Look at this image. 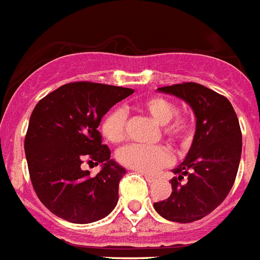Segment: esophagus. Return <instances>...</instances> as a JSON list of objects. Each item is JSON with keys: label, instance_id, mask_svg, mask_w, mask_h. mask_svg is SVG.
I'll list each match as a JSON object with an SVG mask.
<instances>
[{"label": "esophagus", "instance_id": "obj_1", "mask_svg": "<svg viewBox=\"0 0 260 260\" xmlns=\"http://www.w3.org/2000/svg\"><path fill=\"white\" fill-rule=\"evenodd\" d=\"M144 176V179L147 180V181H148V183H153V181H155V177H152V176H148V174H145V173H141Z\"/></svg>", "mask_w": 260, "mask_h": 260}]
</instances>
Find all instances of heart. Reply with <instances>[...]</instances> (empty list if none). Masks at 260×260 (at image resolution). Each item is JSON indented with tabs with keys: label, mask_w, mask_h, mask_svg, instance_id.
Listing matches in <instances>:
<instances>
[{
	"label": "heart",
	"mask_w": 260,
	"mask_h": 260,
	"mask_svg": "<svg viewBox=\"0 0 260 260\" xmlns=\"http://www.w3.org/2000/svg\"><path fill=\"white\" fill-rule=\"evenodd\" d=\"M144 112H147L158 124L164 126V134L172 141H181L187 137V124L183 120H170L176 116L177 109L174 104L168 98L160 95L147 96L138 104ZM124 126H126V112L122 108H113L102 119V136L112 144H117L124 138ZM117 162L128 169L141 172L145 174L156 173L160 168L170 164L172 155L169 149L162 145H126L116 155Z\"/></svg>",
	"instance_id": "heart-1"
}]
</instances>
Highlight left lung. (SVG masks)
<instances>
[{
  "instance_id": "obj_1",
  "label": "left lung",
  "mask_w": 260,
  "mask_h": 260,
  "mask_svg": "<svg viewBox=\"0 0 260 260\" xmlns=\"http://www.w3.org/2000/svg\"><path fill=\"white\" fill-rule=\"evenodd\" d=\"M158 91L190 105L195 134L185 159L173 169L177 177L170 180L172 194L153 208L168 220L191 223L213 212L230 192L241 159V128L230 101L202 84L183 83Z\"/></svg>"
}]
</instances>
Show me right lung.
Here are the masks:
<instances>
[{"mask_svg":"<svg viewBox=\"0 0 260 260\" xmlns=\"http://www.w3.org/2000/svg\"><path fill=\"white\" fill-rule=\"evenodd\" d=\"M133 92L77 81L60 86L34 108L24 138L30 179L39 200L60 219L87 224L115 209L126 169L111 159L98 126L116 102ZM86 158L102 164L95 178L81 170Z\"/></svg>","mask_w":260,"mask_h":260,"instance_id":"obj_1","label":"right lung"}]
</instances>
